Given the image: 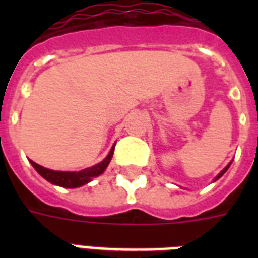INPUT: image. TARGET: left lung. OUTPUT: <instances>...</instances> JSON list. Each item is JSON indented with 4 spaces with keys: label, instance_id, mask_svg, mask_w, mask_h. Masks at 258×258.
Instances as JSON below:
<instances>
[{
    "label": "left lung",
    "instance_id": "obj_1",
    "mask_svg": "<svg viewBox=\"0 0 258 258\" xmlns=\"http://www.w3.org/2000/svg\"><path fill=\"white\" fill-rule=\"evenodd\" d=\"M229 166H230V163H229V165H228V166H226V167H225V169H224V170H222V171H221V172H220V174H218V176H217V178H216V180H217V179H218V178H221V176L224 175L225 172H226V170H228V169H229Z\"/></svg>",
    "mask_w": 258,
    "mask_h": 258
}]
</instances>
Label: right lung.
<instances>
[{
    "label": "right lung",
    "mask_w": 258,
    "mask_h": 258,
    "mask_svg": "<svg viewBox=\"0 0 258 258\" xmlns=\"http://www.w3.org/2000/svg\"><path fill=\"white\" fill-rule=\"evenodd\" d=\"M113 149L109 151L108 157L105 158L104 161L97 163V165L92 166V167H87V169L82 170V171H54V170H49L42 167V166L34 163L33 161H30L32 166H33L36 171L45 178L48 182L53 184H57V186H61V187H68V188H75L80 187L83 184L88 183L89 180L95 178V176H99L101 172L107 169V166L111 162V158L113 155Z\"/></svg>",
    "instance_id": "add662e5"
}]
</instances>
